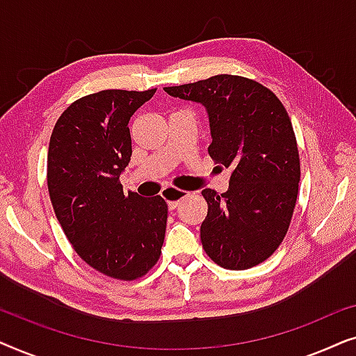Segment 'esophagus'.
I'll return each instance as SVG.
<instances>
[{
    "mask_svg": "<svg viewBox=\"0 0 356 356\" xmlns=\"http://www.w3.org/2000/svg\"><path fill=\"white\" fill-rule=\"evenodd\" d=\"M186 196H188L186 191H181V189H177V188H165L162 191V197L167 201L170 211L177 209L178 204L181 202Z\"/></svg>",
    "mask_w": 356,
    "mask_h": 356,
    "instance_id": "1",
    "label": "esophagus"
}]
</instances>
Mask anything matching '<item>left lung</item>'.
<instances>
[{"mask_svg": "<svg viewBox=\"0 0 356 356\" xmlns=\"http://www.w3.org/2000/svg\"><path fill=\"white\" fill-rule=\"evenodd\" d=\"M163 90L206 106L212 133L209 155L232 168L227 193L202 191L204 251L223 269L261 264L284 241L298 197L300 154L285 106L259 82L233 74Z\"/></svg>", "mask_w": 356, "mask_h": 356, "instance_id": "8db88e82", "label": "left lung"}]
</instances>
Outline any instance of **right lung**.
Segmentation results:
<instances>
[{"instance_id": "1", "label": "right lung", "mask_w": 356, "mask_h": 356, "mask_svg": "<svg viewBox=\"0 0 356 356\" xmlns=\"http://www.w3.org/2000/svg\"><path fill=\"white\" fill-rule=\"evenodd\" d=\"M157 89L100 90L58 118L47 160L48 193L72 250L116 280H138L157 264L167 228L160 196L123 193L131 160L129 118Z\"/></svg>"}]
</instances>
